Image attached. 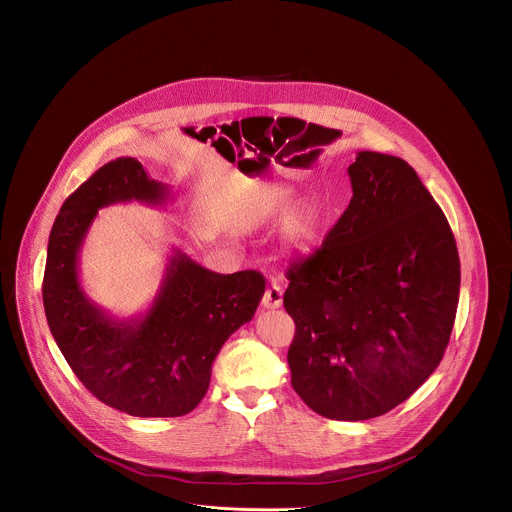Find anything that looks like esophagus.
Returning <instances> with one entry per match:
<instances>
[{
	"label": "esophagus",
	"instance_id": "34e87169",
	"mask_svg": "<svg viewBox=\"0 0 512 512\" xmlns=\"http://www.w3.org/2000/svg\"><path fill=\"white\" fill-rule=\"evenodd\" d=\"M261 305H263L265 309H279V307L283 305V289H281L277 283H273V285L265 291Z\"/></svg>",
	"mask_w": 512,
	"mask_h": 512
}]
</instances>
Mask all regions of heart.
Wrapping results in <instances>:
<instances>
[{
  "instance_id": "1",
  "label": "heart",
  "mask_w": 512,
  "mask_h": 512,
  "mask_svg": "<svg viewBox=\"0 0 512 512\" xmlns=\"http://www.w3.org/2000/svg\"><path fill=\"white\" fill-rule=\"evenodd\" d=\"M291 201H293L291 195L279 197L269 209L271 215L285 217L291 207ZM323 221H325V217H323V211L319 205L301 203L299 207H295L283 223V241H285L287 249H291L295 253L311 251L323 231Z\"/></svg>"
}]
</instances>
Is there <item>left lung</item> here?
Returning <instances> with one entry per match:
<instances>
[{"instance_id":"left-lung-1","label":"left lung","mask_w":512,"mask_h":512,"mask_svg":"<svg viewBox=\"0 0 512 512\" xmlns=\"http://www.w3.org/2000/svg\"><path fill=\"white\" fill-rule=\"evenodd\" d=\"M353 197L305 261L289 267L291 385L315 413L367 421L439 367L455 325L461 261L441 207L401 157L359 151Z\"/></svg>"}]
</instances>
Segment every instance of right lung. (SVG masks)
I'll list each match as a JSON object with an SVG mask.
<instances>
[{
    "mask_svg": "<svg viewBox=\"0 0 512 512\" xmlns=\"http://www.w3.org/2000/svg\"><path fill=\"white\" fill-rule=\"evenodd\" d=\"M171 189L133 157L97 169L61 205L49 233L43 307L67 365L101 403L131 417H181L205 397L223 343L257 311L259 271L213 273L175 249L159 293L141 317L113 319L79 283V249L101 207L163 205Z\"/></svg>",
    "mask_w": 512,
    "mask_h": 512,
    "instance_id": "obj_1",
    "label": "right lung"
}]
</instances>
